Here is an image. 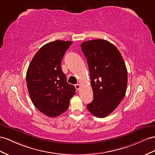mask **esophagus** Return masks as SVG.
<instances>
[{
	"instance_id": "1",
	"label": "esophagus",
	"mask_w": 155,
	"mask_h": 155,
	"mask_svg": "<svg viewBox=\"0 0 155 155\" xmlns=\"http://www.w3.org/2000/svg\"><path fill=\"white\" fill-rule=\"evenodd\" d=\"M74 86H75V88H76L77 90H78L79 89L81 88V85H80V84H75V85H74Z\"/></svg>"
}]
</instances>
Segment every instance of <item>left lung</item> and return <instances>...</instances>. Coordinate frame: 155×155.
<instances>
[{"label": "left lung", "mask_w": 155, "mask_h": 155, "mask_svg": "<svg viewBox=\"0 0 155 155\" xmlns=\"http://www.w3.org/2000/svg\"><path fill=\"white\" fill-rule=\"evenodd\" d=\"M81 49L88 62L94 100L87 109L94 116L104 118L114 111L124 97L128 73L121 54L104 39L85 41Z\"/></svg>", "instance_id": "1"}]
</instances>
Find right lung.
I'll return each instance as SVG.
<instances>
[{
    "label": "right lung",
    "mask_w": 155,
    "mask_h": 155,
    "mask_svg": "<svg viewBox=\"0 0 155 155\" xmlns=\"http://www.w3.org/2000/svg\"><path fill=\"white\" fill-rule=\"evenodd\" d=\"M71 41H55L46 44L35 54L26 74L27 89L33 105L50 117L69 108L75 87L67 82L61 63Z\"/></svg>",
    "instance_id": "obj_1"
}]
</instances>
